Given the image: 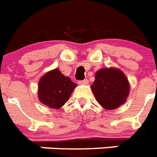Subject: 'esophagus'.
<instances>
[{
	"instance_id": "34e87169",
	"label": "esophagus",
	"mask_w": 157,
	"mask_h": 157,
	"mask_svg": "<svg viewBox=\"0 0 157 157\" xmlns=\"http://www.w3.org/2000/svg\"><path fill=\"white\" fill-rule=\"evenodd\" d=\"M87 83H88V80L87 79L82 80V81H78V84H80V85H86Z\"/></svg>"
}]
</instances>
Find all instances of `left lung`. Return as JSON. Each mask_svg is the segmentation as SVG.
<instances>
[{
  "label": "left lung",
  "instance_id": "left-lung-1",
  "mask_svg": "<svg viewBox=\"0 0 157 157\" xmlns=\"http://www.w3.org/2000/svg\"><path fill=\"white\" fill-rule=\"evenodd\" d=\"M97 102L104 109H117L126 102L130 92V83L124 73L116 68H102L95 75L91 86Z\"/></svg>",
  "mask_w": 157,
  "mask_h": 157
}]
</instances>
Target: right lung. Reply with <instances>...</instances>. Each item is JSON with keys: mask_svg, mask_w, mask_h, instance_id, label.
<instances>
[{"mask_svg": "<svg viewBox=\"0 0 157 157\" xmlns=\"http://www.w3.org/2000/svg\"><path fill=\"white\" fill-rule=\"evenodd\" d=\"M76 86L70 78L55 69L46 73L39 81V100L49 108L58 109L68 101Z\"/></svg>", "mask_w": 157, "mask_h": 157, "instance_id": "add662e5", "label": "right lung"}]
</instances>
